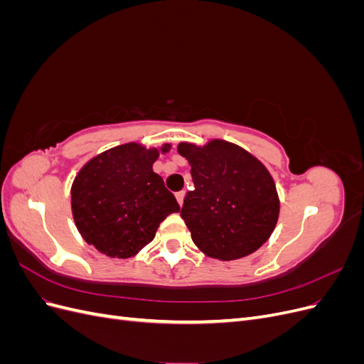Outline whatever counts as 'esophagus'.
Here are the masks:
<instances>
[{"mask_svg":"<svg viewBox=\"0 0 364 364\" xmlns=\"http://www.w3.org/2000/svg\"><path fill=\"white\" fill-rule=\"evenodd\" d=\"M183 197H185V191L176 193V199H178V202H179V205H181V206L183 205Z\"/></svg>","mask_w":364,"mask_h":364,"instance_id":"obj_1","label":"esophagus"}]
</instances>
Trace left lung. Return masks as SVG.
I'll use <instances>...</instances> for the list:
<instances>
[{
    "mask_svg": "<svg viewBox=\"0 0 364 364\" xmlns=\"http://www.w3.org/2000/svg\"><path fill=\"white\" fill-rule=\"evenodd\" d=\"M178 151L191 165L194 190L186 193L181 217L194 245L220 261L258 250L279 217L277 185L264 164L225 139L181 142Z\"/></svg>",
    "mask_w": 364,
    "mask_h": 364,
    "instance_id": "8db88e82",
    "label": "left lung"
}]
</instances>
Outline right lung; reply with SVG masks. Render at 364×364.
<instances>
[{"instance_id":"1","label":"right lung","mask_w":364,"mask_h":364,"mask_svg":"<svg viewBox=\"0 0 364 364\" xmlns=\"http://www.w3.org/2000/svg\"><path fill=\"white\" fill-rule=\"evenodd\" d=\"M171 144L147 149L127 142L87 161L71 186L74 223L87 245L111 258H129L155 238L159 223L181 206L153 164Z\"/></svg>"}]
</instances>
